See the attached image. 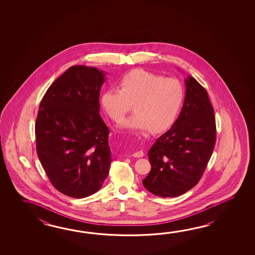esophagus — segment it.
<instances>
[{"label":"esophagus","mask_w":255,"mask_h":255,"mask_svg":"<svg viewBox=\"0 0 255 255\" xmlns=\"http://www.w3.org/2000/svg\"><path fill=\"white\" fill-rule=\"evenodd\" d=\"M144 156V152L142 151V150H139V151L135 152L134 154H133V157H142Z\"/></svg>","instance_id":"esophagus-1"}]
</instances>
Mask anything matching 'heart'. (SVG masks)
Segmentation results:
<instances>
[{"label":"heart","instance_id":"1","mask_svg":"<svg viewBox=\"0 0 255 255\" xmlns=\"http://www.w3.org/2000/svg\"><path fill=\"white\" fill-rule=\"evenodd\" d=\"M118 83L120 88L104 90L101 105L111 120L120 121L134 104L135 113L120 124L124 129L161 132L173 123L184 101V89L179 80L149 71H130Z\"/></svg>","mask_w":255,"mask_h":255}]
</instances>
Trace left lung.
Returning <instances> with one entry per match:
<instances>
[{"mask_svg":"<svg viewBox=\"0 0 255 255\" xmlns=\"http://www.w3.org/2000/svg\"><path fill=\"white\" fill-rule=\"evenodd\" d=\"M186 95L179 118L148 150L150 172L142 180L154 195L184 194L200 181L216 142L214 110L204 87L185 79Z\"/></svg>","mask_w":255,"mask_h":255,"instance_id":"8db88e82","label":"left lung"}]
</instances>
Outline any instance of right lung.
<instances>
[{
	"mask_svg": "<svg viewBox=\"0 0 255 255\" xmlns=\"http://www.w3.org/2000/svg\"><path fill=\"white\" fill-rule=\"evenodd\" d=\"M105 73L73 65L50 86L35 122L36 151L61 193L82 199L101 189L109 175V129L99 115Z\"/></svg>",
	"mask_w": 255,
	"mask_h": 255,
	"instance_id": "right-lung-1",
	"label": "right lung"
}]
</instances>
